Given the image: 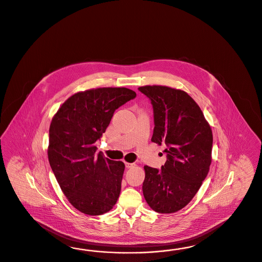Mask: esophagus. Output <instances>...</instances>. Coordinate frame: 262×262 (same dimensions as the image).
Segmentation results:
<instances>
[{
	"mask_svg": "<svg viewBox=\"0 0 262 262\" xmlns=\"http://www.w3.org/2000/svg\"><path fill=\"white\" fill-rule=\"evenodd\" d=\"M125 165H126V168H130V167H134V166H136V163H125Z\"/></svg>",
	"mask_w": 262,
	"mask_h": 262,
	"instance_id": "obj_1",
	"label": "esophagus"
}]
</instances>
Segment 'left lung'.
Masks as SVG:
<instances>
[{
  "instance_id": "obj_1",
  "label": "left lung",
  "mask_w": 262,
  "mask_h": 262,
  "mask_svg": "<svg viewBox=\"0 0 262 262\" xmlns=\"http://www.w3.org/2000/svg\"><path fill=\"white\" fill-rule=\"evenodd\" d=\"M138 90L151 99L152 142L165 145L167 160L157 169L145 165L143 195L154 211L175 213L193 199L212 162L213 134L199 104L185 91L162 85Z\"/></svg>"
}]
</instances>
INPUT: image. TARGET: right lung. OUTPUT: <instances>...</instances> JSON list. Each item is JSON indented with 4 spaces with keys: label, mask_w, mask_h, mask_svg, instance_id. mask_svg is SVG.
I'll list each match as a JSON object with an SVG mask.
<instances>
[{
    "label": "right lung",
    "mask_w": 262,
    "mask_h": 262,
    "mask_svg": "<svg viewBox=\"0 0 262 262\" xmlns=\"http://www.w3.org/2000/svg\"><path fill=\"white\" fill-rule=\"evenodd\" d=\"M136 97L135 91L124 87L78 92L52 118L50 166L70 203L86 215H102L117 202L125 164L97 156L94 144L105 133L114 111Z\"/></svg>",
    "instance_id": "obj_1"
}]
</instances>
